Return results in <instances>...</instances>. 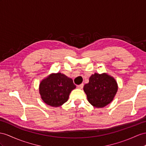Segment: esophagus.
<instances>
[{
	"label": "esophagus",
	"mask_w": 146,
	"mask_h": 146,
	"mask_svg": "<svg viewBox=\"0 0 146 146\" xmlns=\"http://www.w3.org/2000/svg\"><path fill=\"white\" fill-rule=\"evenodd\" d=\"M83 86H84L83 84H80V85H78V86H77V88H78V89H83Z\"/></svg>",
	"instance_id": "esophagus-1"
}]
</instances>
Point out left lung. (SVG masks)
<instances>
[{"mask_svg":"<svg viewBox=\"0 0 146 146\" xmlns=\"http://www.w3.org/2000/svg\"><path fill=\"white\" fill-rule=\"evenodd\" d=\"M83 89L88 102L94 107L102 108L113 100L118 84L114 78L108 74L95 73L89 78V83L84 86Z\"/></svg>","mask_w":146,"mask_h":146,"instance_id":"8db88e82","label":"left lung"}]
</instances>
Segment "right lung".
<instances>
[{
	"mask_svg": "<svg viewBox=\"0 0 146 146\" xmlns=\"http://www.w3.org/2000/svg\"><path fill=\"white\" fill-rule=\"evenodd\" d=\"M75 88L72 78L57 73H52L41 81L39 89L44 102L57 107L68 100L70 92Z\"/></svg>",
	"mask_w": 146,
	"mask_h": 146,
	"instance_id": "obj_1",
	"label": "right lung"
}]
</instances>
